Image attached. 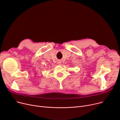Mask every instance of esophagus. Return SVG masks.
Returning a JSON list of instances; mask_svg holds the SVG:
<instances>
[{
  "label": "esophagus",
  "instance_id": "1",
  "mask_svg": "<svg viewBox=\"0 0 120 120\" xmlns=\"http://www.w3.org/2000/svg\"><path fill=\"white\" fill-rule=\"evenodd\" d=\"M58 64L59 65H61V61H59V62H58Z\"/></svg>",
  "mask_w": 120,
  "mask_h": 120
}]
</instances>
